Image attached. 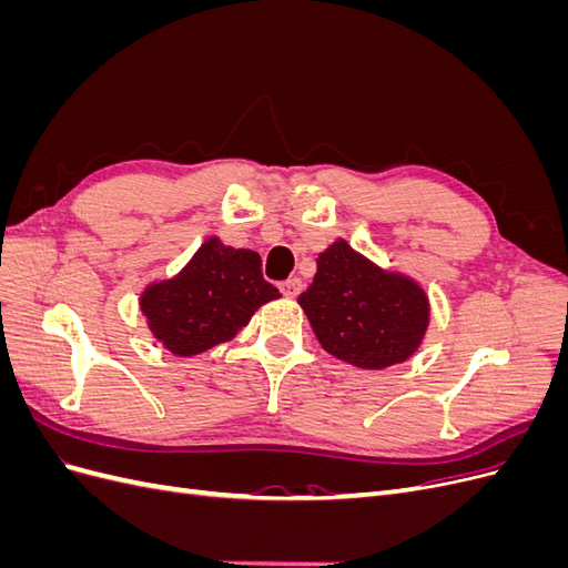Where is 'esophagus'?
I'll return each instance as SVG.
<instances>
[{
	"mask_svg": "<svg viewBox=\"0 0 568 568\" xmlns=\"http://www.w3.org/2000/svg\"><path fill=\"white\" fill-rule=\"evenodd\" d=\"M280 291L286 298H296L303 291V280L301 277H288L286 282L280 284Z\"/></svg>",
	"mask_w": 568,
	"mask_h": 568,
	"instance_id": "esophagus-1",
	"label": "esophagus"
}]
</instances>
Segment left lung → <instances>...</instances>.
<instances>
[{"label":"left lung","instance_id":"8db88e82","mask_svg":"<svg viewBox=\"0 0 568 568\" xmlns=\"http://www.w3.org/2000/svg\"><path fill=\"white\" fill-rule=\"evenodd\" d=\"M298 303L322 348L359 369L405 363L432 322V303L417 280L376 265L346 239L317 255L313 284Z\"/></svg>","mask_w":568,"mask_h":568}]
</instances>
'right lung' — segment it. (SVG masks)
Instances as JSON below:
<instances>
[{
    "mask_svg": "<svg viewBox=\"0 0 568 568\" xmlns=\"http://www.w3.org/2000/svg\"><path fill=\"white\" fill-rule=\"evenodd\" d=\"M280 296L263 280L261 255L209 236L178 274L144 286L140 311L165 351L194 357L232 341L257 307Z\"/></svg>",
    "mask_w": 568,
    "mask_h": 568,
    "instance_id": "1",
    "label": "right lung"
}]
</instances>
